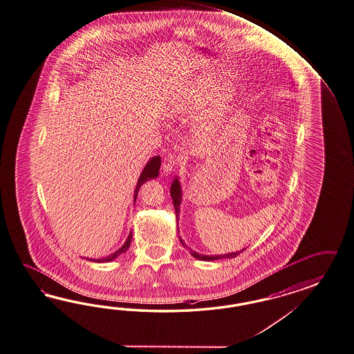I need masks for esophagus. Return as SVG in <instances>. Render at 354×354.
I'll return each instance as SVG.
<instances>
[{
  "label": "esophagus",
  "mask_w": 354,
  "mask_h": 354,
  "mask_svg": "<svg viewBox=\"0 0 354 354\" xmlns=\"http://www.w3.org/2000/svg\"><path fill=\"white\" fill-rule=\"evenodd\" d=\"M178 163H179V160L174 154L165 156L162 161L163 172L165 174H170V172L174 171V169L178 166Z\"/></svg>",
  "instance_id": "esophagus-1"
}]
</instances>
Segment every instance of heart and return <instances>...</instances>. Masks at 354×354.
<instances>
[{
  "mask_svg": "<svg viewBox=\"0 0 354 354\" xmlns=\"http://www.w3.org/2000/svg\"><path fill=\"white\" fill-rule=\"evenodd\" d=\"M219 90V84L215 82L214 80L200 78L194 81L185 90H183L182 93L172 100L170 112L174 115L194 113L197 109H201L206 103L212 102L218 95ZM228 100H230L228 94H220L215 102L216 112L223 109V106H225ZM211 129H212V124L209 122L201 124L202 134H207L211 131Z\"/></svg>",
  "mask_w": 354,
  "mask_h": 354,
  "instance_id": "obj_1",
  "label": "heart"
}]
</instances>
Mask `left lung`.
I'll list each match as a JSON object with an SVG mask.
<instances>
[{
  "mask_svg": "<svg viewBox=\"0 0 354 354\" xmlns=\"http://www.w3.org/2000/svg\"><path fill=\"white\" fill-rule=\"evenodd\" d=\"M170 194H171L172 203H174V207H175V214H176V220L179 218V211H180V202H182V189H180V183L178 179H175L174 183L171 184V189H170ZM182 241V239H180ZM183 243V241H182ZM184 245V243H183ZM191 254L196 259L198 260H205V261H209V260H216V259L221 258H236L239 254V251L237 252H230V254H224V255H201L196 251H192Z\"/></svg>",
  "mask_w": 354,
  "mask_h": 354,
  "instance_id": "obj_1",
  "label": "left lung"
}]
</instances>
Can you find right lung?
Listing matches in <instances>:
<instances>
[{
    "instance_id": "1",
    "label": "right lung",
    "mask_w": 354,
    "mask_h": 354,
    "mask_svg": "<svg viewBox=\"0 0 354 354\" xmlns=\"http://www.w3.org/2000/svg\"><path fill=\"white\" fill-rule=\"evenodd\" d=\"M160 166H161V157L160 156H156V157H153L151 158V161L147 163V166L144 167L143 172H142V175H140V178H139V180H138V184H136V188H135V200H136V196H138V192L140 189V187L143 185L144 183L148 182V180H151V179H156L157 176H158V172H160ZM131 239H133V233H130L129 234V237L126 239V242L124 243V246L121 248V249L117 250L115 254H112V255H109V257H106V258L97 259V261H103V263H106V261H112L113 259L117 258L118 255H121V254H124L127 251V249L130 248V243H131Z\"/></svg>"
}]
</instances>
